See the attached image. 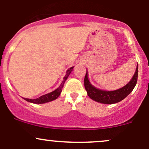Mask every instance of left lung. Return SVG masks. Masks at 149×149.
I'll return each mask as SVG.
<instances>
[{
    "instance_id": "8db88e82",
    "label": "left lung",
    "mask_w": 149,
    "mask_h": 149,
    "mask_svg": "<svg viewBox=\"0 0 149 149\" xmlns=\"http://www.w3.org/2000/svg\"><path fill=\"white\" fill-rule=\"evenodd\" d=\"M137 77L138 65L137 66V69L133 77L127 84L118 90L113 91H105L96 88L91 84L86 72L84 77V86L88 95L92 100L103 104H113L123 100L132 91L137 82Z\"/></svg>"
}]
</instances>
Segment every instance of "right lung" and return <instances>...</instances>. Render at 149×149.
Wrapping results in <instances>:
<instances>
[{"instance_id": "add662e5", "label": "right lung", "mask_w": 149, "mask_h": 149, "mask_svg": "<svg viewBox=\"0 0 149 149\" xmlns=\"http://www.w3.org/2000/svg\"><path fill=\"white\" fill-rule=\"evenodd\" d=\"M72 68H70V69H68L67 72H66V74L65 76L64 77L62 83L60 85V86L58 87L57 89H56L55 91H54L49 93H47L46 95H44L40 96V97L36 99H28V98H24V100H26V101L29 102H32V103H35V104H42V103H45V102H50V101L54 100H56L60 95L61 91H62V88L63 87V85L65 84V81H66L68 76H69L70 72L72 70Z\"/></svg>"}]
</instances>
